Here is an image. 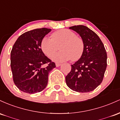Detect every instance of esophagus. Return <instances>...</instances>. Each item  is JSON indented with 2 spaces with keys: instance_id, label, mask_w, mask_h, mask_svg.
Here are the masks:
<instances>
[{
  "instance_id": "esophagus-1",
  "label": "esophagus",
  "mask_w": 120,
  "mask_h": 120,
  "mask_svg": "<svg viewBox=\"0 0 120 120\" xmlns=\"http://www.w3.org/2000/svg\"><path fill=\"white\" fill-rule=\"evenodd\" d=\"M60 65H61V64H58V63H56V67H59V66H60Z\"/></svg>"
}]
</instances>
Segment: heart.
Listing matches in <instances>:
<instances>
[{
  "instance_id": "heart-1",
  "label": "heart",
  "mask_w": 120,
  "mask_h": 120,
  "mask_svg": "<svg viewBox=\"0 0 120 120\" xmlns=\"http://www.w3.org/2000/svg\"><path fill=\"white\" fill-rule=\"evenodd\" d=\"M51 38L45 37L41 42L42 52L48 57H52L61 45L59 53L54 55L52 60L56 62H62L71 60H77L81 57L84 51L83 40L68 29H62L54 32Z\"/></svg>"
}]
</instances>
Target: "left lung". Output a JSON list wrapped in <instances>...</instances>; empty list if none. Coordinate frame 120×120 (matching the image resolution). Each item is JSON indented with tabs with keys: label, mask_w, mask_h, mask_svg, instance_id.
Segmentation results:
<instances>
[{
	"label": "left lung",
	"mask_w": 120,
	"mask_h": 120,
	"mask_svg": "<svg viewBox=\"0 0 120 120\" xmlns=\"http://www.w3.org/2000/svg\"><path fill=\"white\" fill-rule=\"evenodd\" d=\"M81 37L84 48L81 57L71 64L66 76L67 86L79 92L93 91L101 84L107 68V54L104 44L94 31L84 25L71 26Z\"/></svg>",
	"instance_id": "1"
}]
</instances>
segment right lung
I'll use <instances>...</instances> for the list:
<instances>
[{
  "label": "right lung",
  "mask_w": 120,
  "mask_h": 120,
  "mask_svg": "<svg viewBox=\"0 0 120 120\" xmlns=\"http://www.w3.org/2000/svg\"><path fill=\"white\" fill-rule=\"evenodd\" d=\"M52 29L42 28L28 31L17 39L11 52V67L16 87L28 94L44 90L48 83V75L56 64L43 53L42 38ZM48 63L46 68L42 66Z\"/></svg>",
  "instance_id": "1"
}]
</instances>
